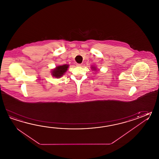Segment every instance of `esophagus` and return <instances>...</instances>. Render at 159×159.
I'll list each match as a JSON object with an SVG mask.
<instances>
[{
	"label": "esophagus",
	"instance_id": "esophagus-1",
	"mask_svg": "<svg viewBox=\"0 0 159 159\" xmlns=\"http://www.w3.org/2000/svg\"><path fill=\"white\" fill-rule=\"evenodd\" d=\"M76 66H78V67H81L82 65L81 64H79V63H78V64H76Z\"/></svg>",
	"mask_w": 159,
	"mask_h": 159
}]
</instances>
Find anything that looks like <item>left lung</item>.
Instances as JSON below:
<instances>
[{
	"label": "left lung",
	"mask_w": 159,
	"mask_h": 159,
	"mask_svg": "<svg viewBox=\"0 0 159 159\" xmlns=\"http://www.w3.org/2000/svg\"><path fill=\"white\" fill-rule=\"evenodd\" d=\"M92 69L93 70V71H96V68L95 67H92Z\"/></svg>",
	"instance_id": "obj_1"
}]
</instances>
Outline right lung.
<instances>
[{"instance_id":"obj_1","label":"right lung","mask_w":159,"mask_h":159,"mask_svg":"<svg viewBox=\"0 0 159 159\" xmlns=\"http://www.w3.org/2000/svg\"><path fill=\"white\" fill-rule=\"evenodd\" d=\"M68 66L69 65H64L56 67L55 68L52 70V75L56 78H61L67 71Z\"/></svg>"}]
</instances>
